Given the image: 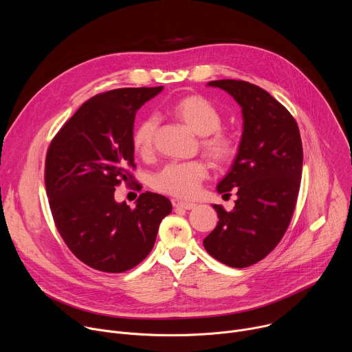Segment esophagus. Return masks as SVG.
Here are the masks:
<instances>
[{
    "mask_svg": "<svg viewBox=\"0 0 352 352\" xmlns=\"http://www.w3.org/2000/svg\"><path fill=\"white\" fill-rule=\"evenodd\" d=\"M174 208H179V209H185V210H190L193 209L196 205L192 202H184V200H174Z\"/></svg>",
    "mask_w": 352,
    "mask_h": 352,
    "instance_id": "obj_1",
    "label": "esophagus"
}]
</instances>
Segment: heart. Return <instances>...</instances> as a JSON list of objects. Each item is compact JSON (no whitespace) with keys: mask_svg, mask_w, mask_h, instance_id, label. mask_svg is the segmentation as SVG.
<instances>
[{"mask_svg":"<svg viewBox=\"0 0 352 352\" xmlns=\"http://www.w3.org/2000/svg\"><path fill=\"white\" fill-rule=\"evenodd\" d=\"M170 113L192 132L202 136L200 144L213 162L224 164L235 157L236 140L227 132L220 131L223 118L210 100L199 94L185 96L170 106ZM156 128L157 121L155 117L143 118L135 128L132 144L140 157H148L153 153ZM206 177L208 166L204 162L170 163L155 174L152 185L159 192L188 199L197 193L200 184Z\"/></svg>","mask_w":352,"mask_h":352,"instance_id":"1","label":"heart"}]
</instances>
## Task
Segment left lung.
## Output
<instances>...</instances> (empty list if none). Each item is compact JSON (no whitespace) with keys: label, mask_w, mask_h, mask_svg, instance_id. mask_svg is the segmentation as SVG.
I'll use <instances>...</instances> for the list:
<instances>
[{"label":"left lung","mask_w":352,"mask_h":352,"mask_svg":"<svg viewBox=\"0 0 352 352\" xmlns=\"http://www.w3.org/2000/svg\"><path fill=\"white\" fill-rule=\"evenodd\" d=\"M234 97L242 110V136L230 171L217 192H236L235 206L219 214L216 228L204 239L208 254L241 269L267 256L291 221L302 174V142L288 110L262 87L243 80L208 83Z\"/></svg>","instance_id":"obj_1"}]
</instances>
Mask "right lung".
Here are the masks:
<instances>
[{"instance_id": "obj_1", "label": "right lung", "mask_w": 352, "mask_h": 352, "mask_svg": "<svg viewBox=\"0 0 352 352\" xmlns=\"http://www.w3.org/2000/svg\"><path fill=\"white\" fill-rule=\"evenodd\" d=\"M164 87H125L97 94L67 121L48 147L45 190L57 230L85 265L122 273L152 250L170 200L144 192L135 209L116 202L131 175L136 111Z\"/></svg>"}]
</instances>
